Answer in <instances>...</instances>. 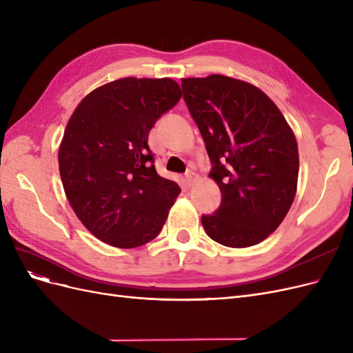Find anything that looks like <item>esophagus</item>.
Instances as JSON below:
<instances>
[{"label": "esophagus", "mask_w": 353, "mask_h": 353, "mask_svg": "<svg viewBox=\"0 0 353 353\" xmlns=\"http://www.w3.org/2000/svg\"><path fill=\"white\" fill-rule=\"evenodd\" d=\"M185 183L188 187H193L197 183V174H194L193 170H188L185 174Z\"/></svg>", "instance_id": "34e87169"}]
</instances>
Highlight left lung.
<instances>
[{"label":"left lung","instance_id":"obj_1","mask_svg":"<svg viewBox=\"0 0 353 353\" xmlns=\"http://www.w3.org/2000/svg\"><path fill=\"white\" fill-rule=\"evenodd\" d=\"M184 100L212 162L222 200L203 215L208 236L250 248L279 228L296 196V137L274 101L254 85L223 74L181 79Z\"/></svg>","mask_w":353,"mask_h":353}]
</instances>
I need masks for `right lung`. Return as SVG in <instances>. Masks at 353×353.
<instances>
[{
  "label": "right lung",
  "instance_id": "right-lung-1",
  "mask_svg": "<svg viewBox=\"0 0 353 353\" xmlns=\"http://www.w3.org/2000/svg\"><path fill=\"white\" fill-rule=\"evenodd\" d=\"M181 95L170 78H122L91 91L66 125L63 188L85 228L113 248L152 241L181 193L156 172L148 147V132Z\"/></svg>",
  "mask_w": 353,
  "mask_h": 353
}]
</instances>
